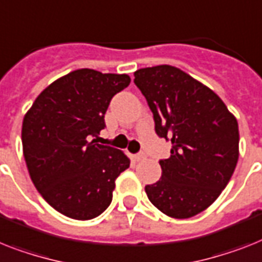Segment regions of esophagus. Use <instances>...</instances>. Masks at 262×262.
<instances>
[{
	"mask_svg": "<svg viewBox=\"0 0 262 262\" xmlns=\"http://www.w3.org/2000/svg\"><path fill=\"white\" fill-rule=\"evenodd\" d=\"M133 158H135V161H142V160L146 158V155H145L144 151H141V153H137V155L133 156Z\"/></svg>",
	"mask_w": 262,
	"mask_h": 262,
	"instance_id": "1",
	"label": "esophagus"
}]
</instances>
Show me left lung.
Wrapping results in <instances>:
<instances>
[{
	"instance_id": "left-lung-1",
	"label": "left lung",
	"mask_w": 262,
	"mask_h": 262,
	"mask_svg": "<svg viewBox=\"0 0 262 262\" xmlns=\"http://www.w3.org/2000/svg\"><path fill=\"white\" fill-rule=\"evenodd\" d=\"M135 83L153 113L158 137L172 142L160 160L161 179L145 186L166 216L189 219L205 210L228 185L238 160V124L223 100L170 65L135 72Z\"/></svg>"
}]
</instances>
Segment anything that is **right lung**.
<instances>
[{
    "mask_svg": "<svg viewBox=\"0 0 262 262\" xmlns=\"http://www.w3.org/2000/svg\"><path fill=\"white\" fill-rule=\"evenodd\" d=\"M129 83L127 74L74 70L42 90L24 117L30 179L63 216L92 220L111 205L116 179L130 161L97 138L112 98Z\"/></svg>",
    "mask_w": 262,
    "mask_h": 262,
    "instance_id": "right-lung-1",
    "label": "right lung"
}]
</instances>
